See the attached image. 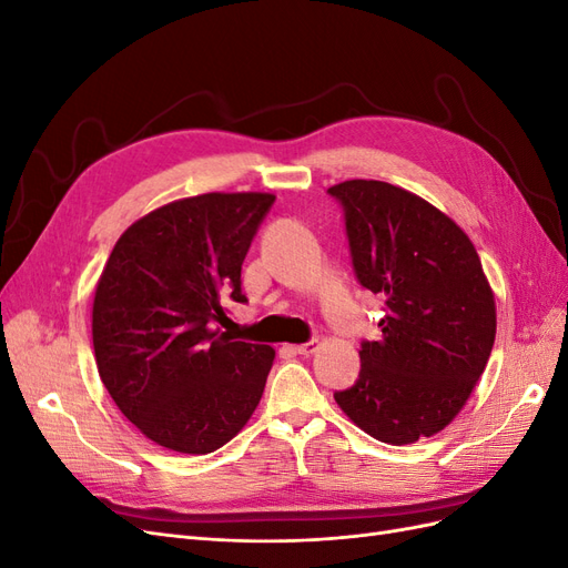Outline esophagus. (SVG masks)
Returning a JSON list of instances; mask_svg holds the SVG:
<instances>
[{
    "label": "esophagus",
    "mask_w": 568,
    "mask_h": 568,
    "mask_svg": "<svg viewBox=\"0 0 568 568\" xmlns=\"http://www.w3.org/2000/svg\"><path fill=\"white\" fill-rule=\"evenodd\" d=\"M317 348H320V341L313 338V341H307V343H301V346H296L294 351H296L298 355H313Z\"/></svg>",
    "instance_id": "34e87169"
}]
</instances>
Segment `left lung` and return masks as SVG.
Here are the masks:
<instances>
[{"label": "left lung", "instance_id": "1", "mask_svg": "<svg viewBox=\"0 0 568 568\" xmlns=\"http://www.w3.org/2000/svg\"><path fill=\"white\" fill-rule=\"evenodd\" d=\"M346 213L357 282L386 298L363 341L355 386L334 400L372 438L407 445L443 432L469 400L495 343V296L464 230L379 180L329 186Z\"/></svg>", "mask_w": 568, "mask_h": 568}]
</instances>
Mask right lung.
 <instances>
[{"mask_svg":"<svg viewBox=\"0 0 568 568\" xmlns=\"http://www.w3.org/2000/svg\"><path fill=\"white\" fill-rule=\"evenodd\" d=\"M274 194L211 192L146 213L118 239L92 305L101 382L153 443L205 455L232 440L263 398L274 348L215 322L246 303L242 263Z\"/></svg>","mask_w":568,"mask_h":568,"instance_id":"1","label":"right lung"}]
</instances>
